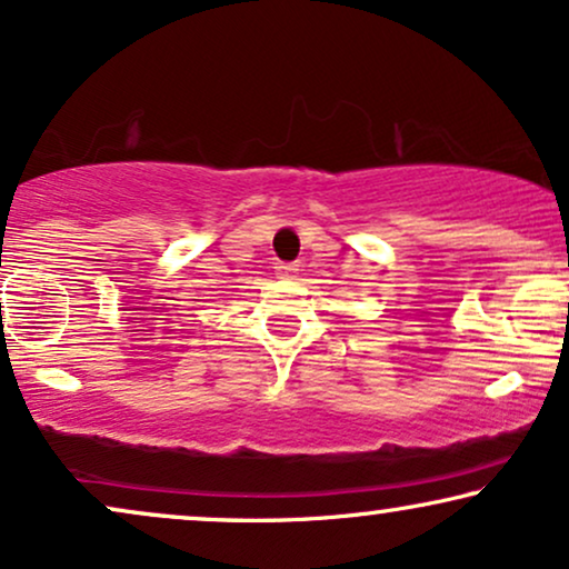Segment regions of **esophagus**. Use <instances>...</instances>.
Returning <instances> with one entry per match:
<instances>
[{"mask_svg":"<svg viewBox=\"0 0 569 569\" xmlns=\"http://www.w3.org/2000/svg\"><path fill=\"white\" fill-rule=\"evenodd\" d=\"M298 263H279V267H277V274L279 277H295V274H298Z\"/></svg>","mask_w":569,"mask_h":569,"instance_id":"1","label":"esophagus"}]
</instances>
